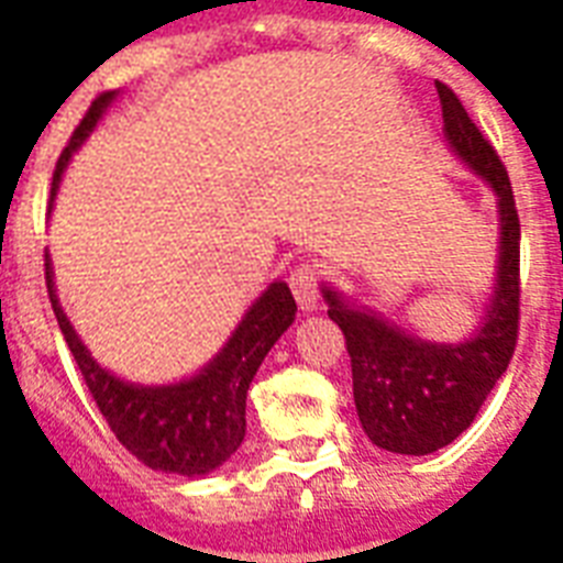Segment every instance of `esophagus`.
I'll list each match as a JSON object with an SVG mask.
<instances>
[{
  "label": "esophagus",
  "mask_w": 563,
  "mask_h": 563,
  "mask_svg": "<svg viewBox=\"0 0 563 563\" xmlns=\"http://www.w3.org/2000/svg\"><path fill=\"white\" fill-rule=\"evenodd\" d=\"M289 289L300 303V309H316L318 298H321V272H318V265H295L289 274Z\"/></svg>",
  "instance_id": "34e87169"
}]
</instances>
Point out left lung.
Masks as SVG:
<instances>
[{
	"instance_id": "1",
	"label": "left lung",
	"mask_w": 563,
	"mask_h": 563,
	"mask_svg": "<svg viewBox=\"0 0 563 563\" xmlns=\"http://www.w3.org/2000/svg\"><path fill=\"white\" fill-rule=\"evenodd\" d=\"M444 134L455 154L497 192V295L471 342L429 344L400 333L383 318L360 312L324 289L327 316L344 333L353 368V400L362 429L376 446L400 455H427L462 435L506 374L520 333V219L508 172L471 113L446 84L435 81Z\"/></svg>"
}]
</instances>
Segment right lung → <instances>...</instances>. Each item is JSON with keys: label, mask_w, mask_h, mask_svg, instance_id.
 I'll return each mask as SVG.
<instances>
[{"label": "right lung", "mask_w": 563, "mask_h": 563, "mask_svg": "<svg viewBox=\"0 0 563 563\" xmlns=\"http://www.w3.org/2000/svg\"><path fill=\"white\" fill-rule=\"evenodd\" d=\"M113 92H101L84 113L69 143L60 152L52 178V195L64 175L69 154L87 140ZM46 289L57 327L64 333L75 365L90 388L92 400L119 438V444L152 471L178 473V476H203L224 464L245 441V397L256 368L263 365L265 353L286 333L295 321L298 303L291 298L286 283H272L263 298L242 318L228 347L216 356L198 376L178 385L145 388L131 385L96 365L81 339L66 321L64 309L57 307L52 286V265L46 254Z\"/></svg>", "instance_id": "right-lung-1"}]
</instances>
